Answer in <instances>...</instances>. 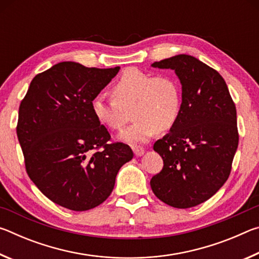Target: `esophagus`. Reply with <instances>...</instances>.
<instances>
[{
  "label": "esophagus",
  "mask_w": 259,
  "mask_h": 259,
  "mask_svg": "<svg viewBox=\"0 0 259 259\" xmlns=\"http://www.w3.org/2000/svg\"><path fill=\"white\" fill-rule=\"evenodd\" d=\"M133 150L136 156H142L144 154V152H145V150H144L143 147H139V146H134Z\"/></svg>",
  "instance_id": "34e87169"
}]
</instances>
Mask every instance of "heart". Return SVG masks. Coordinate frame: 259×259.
I'll return each mask as SVG.
<instances>
[{
  "label": "heart",
  "instance_id": "b5f03b06",
  "mask_svg": "<svg viewBox=\"0 0 259 259\" xmlns=\"http://www.w3.org/2000/svg\"><path fill=\"white\" fill-rule=\"evenodd\" d=\"M111 100L96 96L91 111L100 124L109 130H121L133 111L134 123L120 135L129 144L146 143L157 131L174 128L182 113V89L169 74L144 72L129 67L111 88Z\"/></svg>",
  "mask_w": 259,
  "mask_h": 259
}]
</instances>
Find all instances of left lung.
I'll use <instances>...</instances> for the list:
<instances>
[{"mask_svg":"<svg viewBox=\"0 0 259 259\" xmlns=\"http://www.w3.org/2000/svg\"><path fill=\"white\" fill-rule=\"evenodd\" d=\"M170 68L182 83L181 116L154 151L163 168L151 179L162 202L186 209L204 202L224 185L238 148L236 108L216 69L188 55L152 64Z\"/></svg>","mask_w":259,"mask_h":259,"instance_id":"obj_1","label":"left lung"}]
</instances>
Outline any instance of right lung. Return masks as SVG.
Returning <instances> with one entry per match:
<instances>
[{
	"label": "right lung",
	"instance_id": "obj_1",
	"mask_svg": "<svg viewBox=\"0 0 259 259\" xmlns=\"http://www.w3.org/2000/svg\"><path fill=\"white\" fill-rule=\"evenodd\" d=\"M120 67L63 61L35 76L19 106L17 136L26 171L52 202L74 211L103 203L134 153L96 120L91 100Z\"/></svg>",
	"mask_w": 259,
	"mask_h": 259
}]
</instances>
